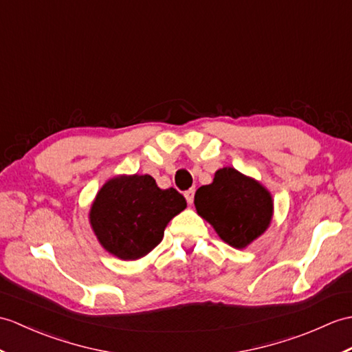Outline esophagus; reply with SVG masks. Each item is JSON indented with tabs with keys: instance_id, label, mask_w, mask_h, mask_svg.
I'll return each mask as SVG.
<instances>
[{
	"instance_id": "34e87169",
	"label": "esophagus",
	"mask_w": 352,
	"mask_h": 352,
	"mask_svg": "<svg viewBox=\"0 0 352 352\" xmlns=\"http://www.w3.org/2000/svg\"><path fill=\"white\" fill-rule=\"evenodd\" d=\"M184 198H186L187 204H189V206H192V204H193V198H195V189L187 190V192L184 193Z\"/></svg>"
}]
</instances>
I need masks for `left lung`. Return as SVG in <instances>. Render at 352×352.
<instances>
[{"label":"left lung","instance_id":"8db88e82","mask_svg":"<svg viewBox=\"0 0 352 352\" xmlns=\"http://www.w3.org/2000/svg\"><path fill=\"white\" fill-rule=\"evenodd\" d=\"M195 207L225 243L246 249L268 230L274 199L258 179L225 166L216 170L213 183L196 190Z\"/></svg>","mask_w":352,"mask_h":352}]
</instances>
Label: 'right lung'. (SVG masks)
Here are the masks:
<instances>
[{
  "label": "right lung",
  "instance_id": "1",
  "mask_svg": "<svg viewBox=\"0 0 352 352\" xmlns=\"http://www.w3.org/2000/svg\"><path fill=\"white\" fill-rule=\"evenodd\" d=\"M187 207L175 189L163 190L151 175H117L97 192L88 220L100 246L122 261H136L157 246L165 228Z\"/></svg>",
  "mask_w": 352,
  "mask_h": 352
}]
</instances>
